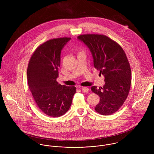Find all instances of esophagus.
<instances>
[{
    "label": "esophagus",
    "instance_id": "obj_1",
    "mask_svg": "<svg viewBox=\"0 0 154 154\" xmlns=\"http://www.w3.org/2000/svg\"><path fill=\"white\" fill-rule=\"evenodd\" d=\"M81 89H82V91L83 92H87L88 91H89V89L87 87H82Z\"/></svg>",
    "mask_w": 154,
    "mask_h": 154
}]
</instances>
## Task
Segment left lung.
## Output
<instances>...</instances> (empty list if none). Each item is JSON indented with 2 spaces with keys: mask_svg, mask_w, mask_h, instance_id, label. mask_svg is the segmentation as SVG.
Returning <instances> with one entry per match:
<instances>
[{
  "mask_svg": "<svg viewBox=\"0 0 154 154\" xmlns=\"http://www.w3.org/2000/svg\"><path fill=\"white\" fill-rule=\"evenodd\" d=\"M78 39L89 48L94 66L105 78L103 87H91L100 98L95 110L104 116L112 114L123 104L131 85V69L126 55L119 44L104 35L84 34Z\"/></svg>",
  "mask_w": 154,
  "mask_h": 154,
  "instance_id": "1",
  "label": "left lung"
}]
</instances>
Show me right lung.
Listing matches in <instances>:
<instances>
[{
    "label": "right lung",
    "mask_w": 154,
    "mask_h": 154,
    "mask_svg": "<svg viewBox=\"0 0 154 154\" xmlns=\"http://www.w3.org/2000/svg\"><path fill=\"white\" fill-rule=\"evenodd\" d=\"M70 38H54L38 46L29 60L27 69L29 88L40 110L46 115L57 117L69 110L75 87L59 84L61 51Z\"/></svg>",
    "instance_id": "add662e5"
}]
</instances>
